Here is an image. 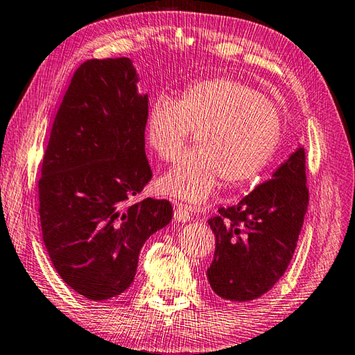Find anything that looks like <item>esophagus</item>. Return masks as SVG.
Wrapping results in <instances>:
<instances>
[{
	"mask_svg": "<svg viewBox=\"0 0 355 355\" xmlns=\"http://www.w3.org/2000/svg\"><path fill=\"white\" fill-rule=\"evenodd\" d=\"M192 216V209L187 206V205H183V202H175L173 205V218H175L177 221H189Z\"/></svg>",
	"mask_w": 355,
	"mask_h": 355,
	"instance_id": "esophagus-1",
	"label": "esophagus"
}]
</instances>
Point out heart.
<instances>
[{
  "mask_svg": "<svg viewBox=\"0 0 355 355\" xmlns=\"http://www.w3.org/2000/svg\"><path fill=\"white\" fill-rule=\"evenodd\" d=\"M284 117L275 101L243 80L214 78L186 88L178 101L158 99L149 111V146L166 163L191 150L160 180V189L187 201H205L220 180L250 183L267 168L282 139Z\"/></svg>",
  "mask_w": 355,
  "mask_h": 355,
  "instance_id": "1",
  "label": "heart"
}]
</instances>
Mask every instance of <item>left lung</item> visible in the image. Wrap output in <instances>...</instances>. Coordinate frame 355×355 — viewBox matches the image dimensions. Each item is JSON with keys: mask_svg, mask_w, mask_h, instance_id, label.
Returning <instances> with one entry per match:
<instances>
[{"mask_svg": "<svg viewBox=\"0 0 355 355\" xmlns=\"http://www.w3.org/2000/svg\"><path fill=\"white\" fill-rule=\"evenodd\" d=\"M306 206L305 150L299 148L273 178L209 218L215 254L206 275L218 296L248 302L273 288L296 250Z\"/></svg>", "mask_w": 355, "mask_h": 355, "instance_id": "left-lung-1", "label": "left lung"}]
</instances>
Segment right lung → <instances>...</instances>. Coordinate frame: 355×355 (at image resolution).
Instances as JSON below:
<instances>
[{
    "mask_svg": "<svg viewBox=\"0 0 355 355\" xmlns=\"http://www.w3.org/2000/svg\"><path fill=\"white\" fill-rule=\"evenodd\" d=\"M128 58L88 59L53 122L37 180L42 239L62 281L89 300L130 288L146 239L172 220L168 200L134 198L153 178L148 96Z\"/></svg>",
    "mask_w": 355,
    "mask_h": 355,
    "instance_id": "obj_1",
    "label": "right lung"
}]
</instances>
